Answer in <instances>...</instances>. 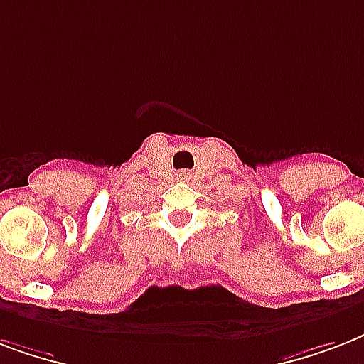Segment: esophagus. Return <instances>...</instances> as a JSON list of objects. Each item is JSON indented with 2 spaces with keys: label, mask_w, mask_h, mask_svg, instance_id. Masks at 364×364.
Here are the masks:
<instances>
[{
  "label": "esophagus",
  "mask_w": 364,
  "mask_h": 364,
  "mask_svg": "<svg viewBox=\"0 0 364 364\" xmlns=\"http://www.w3.org/2000/svg\"><path fill=\"white\" fill-rule=\"evenodd\" d=\"M181 179H188V173H181Z\"/></svg>",
  "instance_id": "obj_1"
}]
</instances>
